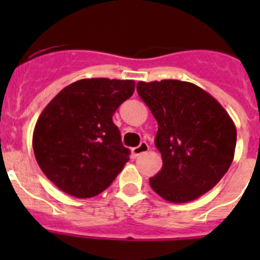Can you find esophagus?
<instances>
[{
    "label": "esophagus",
    "instance_id": "1",
    "mask_svg": "<svg viewBox=\"0 0 260 260\" xmlns=\"http://www.w3.org/2000/svg\"><path fill=\"white\" fill-rule=\"evenodd\" d=\"M148 149H149L148 143H147V142H141L140 146L135 147V148L132 149V156L133 157H138V156H140V154L146 153V152L148 151Z\"/></svg>",
    "mask_w": 260,
    "mask_h": 260
}]
</instances>
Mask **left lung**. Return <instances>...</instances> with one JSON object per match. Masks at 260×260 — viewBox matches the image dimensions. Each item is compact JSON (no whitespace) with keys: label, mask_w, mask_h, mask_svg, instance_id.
Listing matches in <instances>:
<instances>
[{"label":"left lung","mask_w":260,"mask_h":260,"mask_svg":"<svg viewBox=\"0 0 260 260\" xmlns=\"http://www.w3.org/2000/svg\"><path fill=\"white\" fill-rule=\"evenodd\" d=\"M137 93L158 123L154 145L162 169L149 179L170 203H188L211 190L234 158L237 128L221 104L188 81H138Z\"/></svg>","instance_id":"8db88e82"}]
</instances>
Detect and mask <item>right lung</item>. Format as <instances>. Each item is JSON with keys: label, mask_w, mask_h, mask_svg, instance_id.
Returning a JSON list of instances; mask_svg holds the SVG:
<instances>
[{"label": "right lung", "mask_w": 260, "mask_h": 260, "mask_svg": "<svg viewBox=\"0 0 260 260\" xmlns=\"http://www.w3.org/2000/svg\"><path fill=\"white\" fill-rule=\"evenodd\" d=\"M133 80L81 79L65 86L45 107L32 136L41 171L69 195L103 192L129 159L112 117L132 96Z\"/></svg>", "instance_id": "add662e5"}]
</instances>
